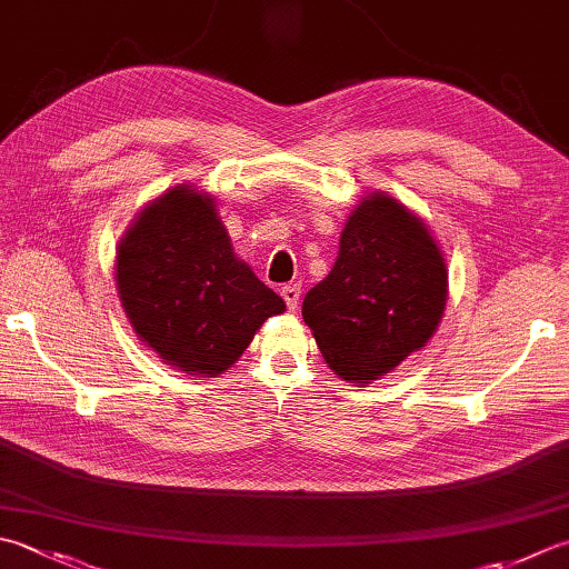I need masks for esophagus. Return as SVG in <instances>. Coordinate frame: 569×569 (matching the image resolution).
Returning <instances> with one entry per match:
<instances>
[{
  "label": "esophagus",
  "instance_id": "1",
  "mask_svg": "<svg viewBox=\"0 0 569 569\" xmlns=\"http://www.w3.org/2000/svg\"><path fill=\"white\" fill-rule=\"evenodd\" d=\"M281 296L286 300L288 310H296L298 308V300H300V286L298 283H288L281 288Z\"/></svg>",
  "mask_w": 569,
  "mask_h": 569
}]
</instances>
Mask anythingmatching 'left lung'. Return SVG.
<instances>
[{
    "mask_svg": "<svg viewBox=\"0 0 569 569\" xmlns=\"http://www.w3.org/2000/svg\"><path fill=\"white\" fill-rule=\"evenodd\" d=\"M449 269L425 219L387 192L365 194L330 273L303 298V320L340 380L370 385L437 332Z\"/></svg>",
    "mask_w": 569,
    "mask_h": 569,
    "instance_id": "8db88e82",
    "label": "left lung"
}]
</instances>
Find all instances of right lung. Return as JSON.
I'll return each instance as SVG.
<instances>
[{
	"label": "right lung",
	"mask_w": 569,
	"mask_h": 569,
	"mask_svg": "<svg viewBox=\"0 0 569 569\" xmlns=\"http://www.w3.org/2000/svg\"><path fill=\"white\" fill-rule=\"evenodd\" d=\"M120 306L144 348L184 375L219 377L286 303L231 247L214 194L174 184L150 199L116 249Z\"/></svg>",
	"instance_id": "1"
}]
</instances>
